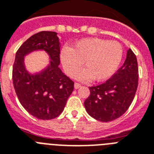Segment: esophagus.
Instances as JSON below:
<instances>
[{"instance_id":"esophagus-1","label":"esophagus","mask_w":154,"mask_h":154,"mask_svg":"<svg viewBox=\"0 0 154 154\" xmlns=\"http://www.w3.org/2000/svg\"><path fill=\"white\" fill-rule=\"evenodd\" d=\"M81 84L77 83V82H75V83H74V88L75 89H78L80 87H81Z\"/></svg>"}]
</instances>
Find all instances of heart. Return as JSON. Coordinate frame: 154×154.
Segmentation results:
<instances>
[{"instance_id":"b5f03b06","label":"heart","mask_w":154,"mask_h":154,"mask_svg":"<svg viewBox=\"0 0 154 154\" xmlns=\"http://www.w3.org/2000/svg\"><path fill=\"white\" fill-rule=\"evenodd\" d=\"M123 53V47L117 41L85 38L77 41L72 48H63L60 59L63 69L69 77H73L85 63L86 69L77 73V78L103 81L110 78L118 69Z\"/></svg>"}]
</instances>
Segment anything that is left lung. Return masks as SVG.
<instances>
[{
    "mask_svg": "<svg viewBox=\"0 0 154 154\" xmlns=\"http://www.w3.org/2000/svg\"><path fill=\"white\" fill-rule=\"evenodd\" d=\"M135 55L128 49L123 66L102 85L89 88L90 95L85 101V109L91 117L108 122L118 118L132 103L139 80Z\"/></svg>",
    "mask_w": 154,
    "mask_h": 154,
    "instance_id": "left-lung-1",
    "label": "left lung"
}]
</instances>
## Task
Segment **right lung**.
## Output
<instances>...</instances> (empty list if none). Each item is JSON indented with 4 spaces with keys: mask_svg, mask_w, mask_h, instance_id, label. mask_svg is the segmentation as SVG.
<instances>
[{
    "mask_svg": "<svg viewBox=\"0 0 154 154\" xmlns=\"http://www.w3.org/2000/svg\"><path fill=\"white\" fill-rule=\"evenodd\" d=\"M37 50L46 51L51 61L45 70L33 75L25 68L24 56ZM59 37L52 31L33 34L15 54L12 80L16 95L26 110L41 120H51L60 115L73 91L74 82L59 67Z\"/></svg>",
    "mask_w": 154,
    "mask_h": 154,
    "instance_id": "right-lung-1",
    "label": "right lung"
}]
</instances>
